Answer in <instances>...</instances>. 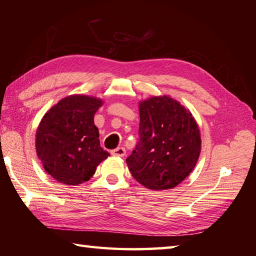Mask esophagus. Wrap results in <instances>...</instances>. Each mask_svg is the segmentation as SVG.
I'll return each instance as SVG.
<instances>
[{
    "label": "esophagus",
    "instance_id": "34e87169",
    "mask_svg": "<svg viewBox=\"0 0 256 256\" xmlns=\"http://www.w3.org/2000/svg\"><path fill=\"white\" fill-rule=\"evenodd\" d=\"M111 154L114 155V156L123 157V156H125V150L123 148H116V150H111Z\"/></svg>",
    "mask_w": 256,
    "mask_h": 256
}]
</instances>
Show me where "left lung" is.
<instances>
[{
    "label": "left lung",
    "mask_w": 256,
    "mask_h": 256,
    "mask_svg": "<svg viewBox=\"0 0 256 256\" xmlns=\"http://www.w3.org/2000/svg\"><path fill=\"white\" fill-rule=\"evenodd\" d=\"M201 140L192 113L170 96H153L140 103L138 142L126 164L144 187H176L194 168Z\"/></svg>",
    "instance_id": "1"
}]
</instances>
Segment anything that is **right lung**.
I'll return each instance as SVG.
<instances>
[{"mask_svg":"<svg viewBox=\"0 0 256 256\" xmlns=\"http://www.w3.org/2000/svg\"><path fill=\"white\" fill-rule=\"evenodd\" d=\"M102 101L70 96L48 111L36 133L37 155L57 182L79 184L94 176L96 166L110 155L100 146L94 113Z\"/></svg>","mask_w":256,"mask_h":256,"instance_id":"right-lung-1","label":"right lung"}]
</instances>
